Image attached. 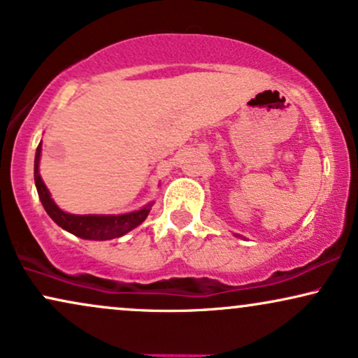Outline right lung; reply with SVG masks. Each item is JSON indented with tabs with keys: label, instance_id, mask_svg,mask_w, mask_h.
<instances>
[{
	"label": "right lung",
	"instance_id": "add662e5",
	"mask_svg": "<svg viewBox=\"0 0 358 358\" xmlns=\"http://www.w3.org/2000/svg\"><path fill=\"white\" fill-rule=\"evenodd\" d=\"M39 157H41V143H39L36 156H34V182H36L38 196L41 199L44 210L64 231L87 241H109L124 236L148 217L152 204L144 206L143 209L134 210V213L121 215H76L64 213L51 199V194L44 186L41 176H39Z\"/></svg>",
	"mask_w": 358,
	"mask_h": 358
}]
</instances>
